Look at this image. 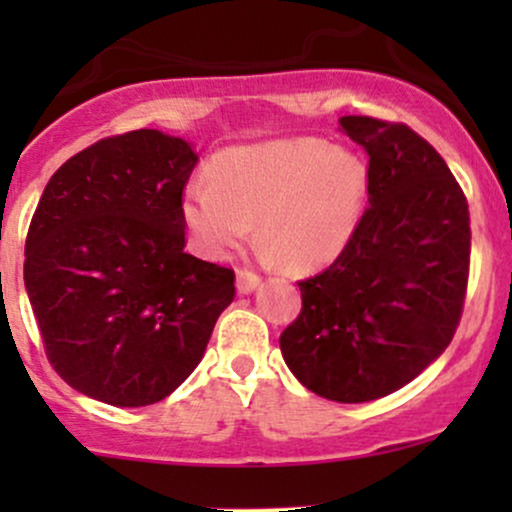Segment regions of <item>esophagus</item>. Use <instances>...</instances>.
I'll list each match as a JSON object with an SVG mask.
<instances>
[{
    "instance_id": "esophagus-1",
    "label": "esophagus",
    "mask_w": 512,
    "mask_h": 512,
    "mask_svg": "<svg viewBox=\"0 0 512 512\" xmlns=\"http://www.w3.org/2000/svg\"><path fill=\"white\" fill-rule=\"evenodd\" d=\"M260 274L252 272V269H245L240 267L238 269V276H236V286H238V293H250L255 291L257 286H260Z\"/></svg>"
}]
</instances>
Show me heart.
I'll list each match as a JSON object with an SVG mask.
<instances>
[{"instance_id": "1", "label": "heart", "mask_w": 512, "mask_h": 512, "mask_svg": "<svg viewBox=\"0 0 512 512\" xmlns=\"http://www.w3.org/2000/svg\"><path fill=\"white\" fill-rule=\"evenodd\" d=\"M209 182H190L182 195V219L207 255H228L257 219L274 255L284 252L296 267H310L349 238L366 168L322 139H279L216 154Z\"/></svg>"}]
</instances>
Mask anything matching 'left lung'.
<instances>
[{
    "instance_id": "8db88e82",
    "label": "left lung",
    "mask_w": 512,
    "mask_h": 512,
    "mask_svg": "<svg viewBox=\"0 0 512 512\" xmlns=\"http://www.w3.org/2000/svg\"><path fill=\"white\" fill-rule=\"evenodd\" d=\"M368 154V207L325 272L298 281L286 366L315 395L370 402L448 349L469 281V204L443 156L404 122L342 117Z\"/></svg>"
}]
</instances>
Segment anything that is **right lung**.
<instances>
[{"instance_id":"obj_1","label":"right lung","mask_w":512,"mask_h":512,"mask_svg":"<svg viewBox=\"0 0 512 512\" xmlns=\"http://www.w3.org/2000/svg\"><path fill=\"white\" fill-rule=\"evenodd\" d=\"M190 144L105 137L57 168L28 226L23 281L50 366L113 407L166 399L202 361L236 272L185 252Z\"/></svg>"}]
</instances>
